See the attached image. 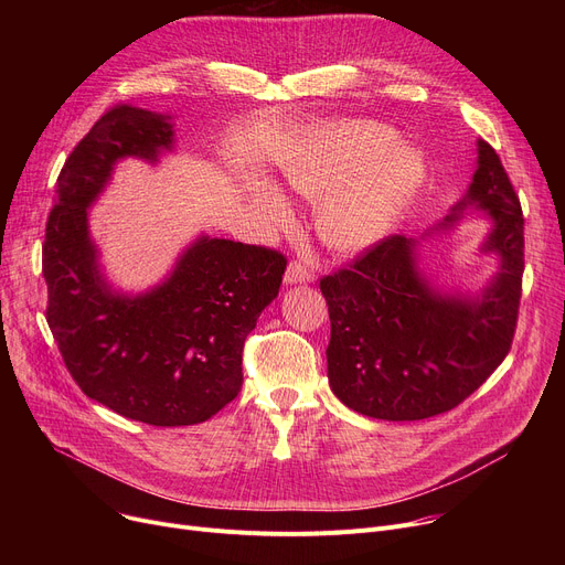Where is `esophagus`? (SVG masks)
<instances>
[{"label": "esophagus", "mask_w": 565, "mask_h": 565, "mask_svg": "<svg viewBox=\"0 0 565 565\" xmlns=\"http://www.w3.org/2000/svg\"><path fill=\"white\" fill-rule=\"evenodd\" d=\"M284 281H286V284H311V281H313V273L309 270V267H307L305 263L292 260V263L286 267Z\"/></svg>", "instance_id": "1"}]
</instances>
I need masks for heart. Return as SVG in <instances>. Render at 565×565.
I'll use <instances>...</instances> for the list:
<instances>
[{
	"label": "heart",
	"instance_id": "obj_1",
	"mask_svg": "<svg viewBox=\"0 0 565 565\" xmlns=\"http://www.w3.org/2000/svg\"><path fill=\"white\" fill-rule=\"evenodd\" d=\"M398 137L373 124L330 128L305 153L286 162V181L321 199L318 231L337 252H362L390 233L403 207L426 178V160L414 148H396ZM252 201L267 222L288 215L284 194L265 181L254 183Z\"/></svg>",
	"mask_w": 565,
	"mask_h": 565
}]
</instances>
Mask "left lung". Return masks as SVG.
I'll list each match as a JSON object with an SVG mask.
<instances>
[{
    "label": "left lung",
    "mask_w": 565,
    "mask_h": 565,
    "mask_svg": "<svg viewBox=\"0 0 565 565\" xmlns=\"http://www.w3.org/2000/svg\"><path fill=\"white\" fill-rule=\"evenodd\" d=\"M467 207L492 220L481 247L499 270L477 295L444 292L422 273L419 241L390 235L350 267L320 279L332 337L328 377L350 409L384 422H419L477 392L507 358L522 298L524 217L494 148L479 139L467 194L430 233L454 228Z\"/></svg>",
    "instance_id": "left-lung-1"
}]
</instances>
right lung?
<instances>
[{"label": "right lung", "mask_w": 565, "mask_h": 565, "mask_svg": "<svg viewBox=\"0 0 565 565\" xmlns=\"http://www.w3.org/2000/svg\"><path fill=\"white\" fill-rule=\"evenodd\" d=\"M171 148L169 114L105 111L56 178L43 243L47 324L66 369L88 398L148 426L201 424L237 396L245 339L286 270L275 249L201 235L156 288L111 290L88 205L118 160L158 162Z\"/></svg>", "instance_id": "add662e5"}]
</instances>
